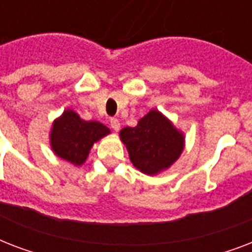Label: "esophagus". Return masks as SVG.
Instances as JSON below:
<instances>
[{"mask_svg":"<svg viewBox=\"0 0 252 252\" xmlns=\"http://www.w3.org/2000/svg\"><path fill=\"white\" fill-rule=\"evenodd\" d=\"M110 126H111V128H112V129L115 130V132H118V130L120 129V122H119V120L116 118L111 119V120H110Z\"/></svg>","mask_w":252,"mask_h":252,"instance_id":"34e87169","label":"esophagus"}]
</instances>
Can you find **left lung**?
I'll return each instance as SVG.
<instances>
[{"label": "left lung", "instance_id": "obj_1", "mask_svg": "<svg viewBox=\"0 0 252 252\" xmlns=\"http://www.w3.org/2000/svg\"><path fill=\"white\" fill-rule=\"evenodd\" d=\"M130 162L146 175H157L171 167L182 156L186 137L161 111L150 110L137 126L120 130Z\"/></svg>", "mask_w": 252, "mask_h": 252}]
</instances>
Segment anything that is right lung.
I'll use <instances>...</instances> for the list:
<instances>
[{"label": "right lung", "mask_w": 252, "mask_h": 252, "mask_svg": "<svg viewBox=\"0 0 252 252\" xmlns=\"http://www.w3.org/2000/svg\"><path fill=\"white\" fill-rule=\"evenodd\" d=\"M111 133L96 120H84L76 111L66 110L53 120L49 145L57 157L74 166L84 165L95 142Z\"/></svg>", "instance_id": "right-lung-1"}]
</instances>
